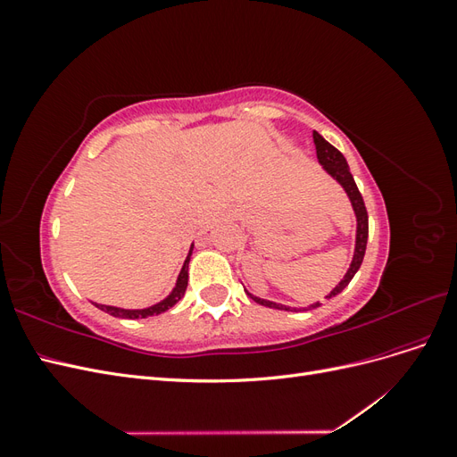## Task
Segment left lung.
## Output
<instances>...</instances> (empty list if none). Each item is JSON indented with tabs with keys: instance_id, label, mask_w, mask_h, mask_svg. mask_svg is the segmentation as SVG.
Masks as SVG:
<instances>
[{
	"instance_id": "obj_1",
	"label": "left lung",
	"mask_w": 457,
	"mask_h": 457,
	"mask_svg": "<svg viewBox=\"0 0 457 457\" xmlns=\"http://www.w3.org/2000/svg\"><path fill=\"white\" fill-rule=\"evenodd\" d=\"M312 139H314V146H316V158H318V162H320V165L326 170V173L334 177L336 181L345 188V192H347V196H349V200L353 204L354 215H356L354 255H353V261H351V267H349L347 274H345L343 280L326 295V299H331V297L339 295L343 289L349 286V282L353 280V276L356 274V270L361 269V265H362V259H364V253H366V244H368V212H366V205H364L361 190H358V187L354 183V179H353L351 170H349V163H347V160H345V156L341 154V152L336 146H331L318 131L312 133ZM245 294L250 295L255 303H259V305H262V307L278 309V311H297V309H289L286 305H280V303L255 297L250 292H245ZM316 307H320V303H312L309 309H316Z\"/></svg>"
}]
</instances>
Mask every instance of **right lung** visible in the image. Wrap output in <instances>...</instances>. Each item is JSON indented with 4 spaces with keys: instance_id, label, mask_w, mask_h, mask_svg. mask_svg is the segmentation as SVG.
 I'll return each mask as SVG.
<instances>
[{
    "instance_id": "add662e5",
    "label": "right lung",
    "mask_w": 457,
    "mask_h": 457,
    "mask_svg": "<svg viewBox=\"0 0 457 457\" xmlns=\"http://www.w3.org/2000/svg\"><path fill=\"white\" fill-rule=\"evenodd\" d=\"M190 255H192V245H190V252L185 259V265L181 269V272H179V278H177V284L173 287V292L165 297L163 301L156 303V305L152 307H146V309H120V307H110V305H99V303H95V307H99L101 311L112 314L116 318H148V316H154V314H162L168 309H171L175 303H179L183 299L185 292H187V284H188V261H190Z\"/></svg>"
}]
</instances>
